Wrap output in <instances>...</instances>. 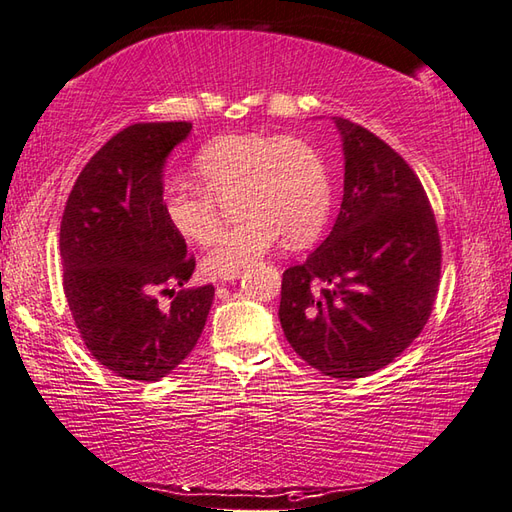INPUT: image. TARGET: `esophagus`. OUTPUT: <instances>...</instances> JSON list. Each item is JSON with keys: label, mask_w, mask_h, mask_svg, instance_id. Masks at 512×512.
I'll return each mask as SVG.
<instances>
[{"label": "esophagus", "mask_w": 512, "mask_h": 512, "mask_svg": "<svg viewBox=\"0 0 512 512\" xmlns=\"http://www.w3.org/2000/svg\"><path fill=\"white\" fill-rule=\"evenodd\" d=\"M239 275H242V270H237V273H230V275L222 277V282H233V279H237Z\"/></svg>", "instance_id": "1"}]
</instances>
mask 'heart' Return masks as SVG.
<instances>
[{"mask_svg": "<svg viewBox=\"0 0 512 512\" xmlns=\"http://www.w3.org/2000/svg\"><path fill=\"white\" fill-rule=\"evenodd\" d=\"M195 184H168L162 208L179 237L208 244L219 230L217 199L233 197L242 215L204 259L210 275L226 277L264 257L277 239L304 242L324 224L330 179L324 159L299 137L226 135L199 150Z\"/></svg>", "mask_w": 512, "mask_h": 512, "instance_id": "obj_1", "label": "heart"}]
</instances>
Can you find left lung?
Wrapping results in <instances>:
<instances>
[{"instance_id": "obj_1", "label": "left lung", "mask_w": 512, "mask_h": 512, "mask_svg": "<svg viewBox=\"0 0 512 512\" xmlns=\"http://www.w3.org/2000/svg\"><path fill=\"white\" fill-rule=\"evenodd\" d=\"M344 199L324 244L282 277L288 344L335 379L388 366L422 333L439 288L442 242L428 195L386 142L335 119Z\"/></svg>"}]
</instances>
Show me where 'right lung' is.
<instances>
[{
	"mask_svg": "<svg viewBox=\"0 0 512 512\" xmlns=\"http://www.w3.org/2000/svg\"><path fill=\"white\" fill-rule=\"evenodd\" d=\"M190 128L119 130L79 173L59 226L64 295L79 337L99 364L135 382H157L184 362L215 297L210 284L184 288L195 257L162 208L166 157Z\"/></svg>",
	"mask_w": 512,
	"mask_h": 512,
	"instance_id": "add662e5",
	"label": "right lung"
}]
</instances>
